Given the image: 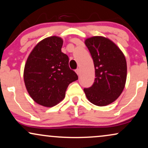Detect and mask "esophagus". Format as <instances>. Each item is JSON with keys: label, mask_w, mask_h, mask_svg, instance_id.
<instances>
[{"label": "esophagus", "mask_w": 148, "mask_h": 148, "mask_svg": "<svg viewBox=\"0 0 148 148\" xmlns=\"http://www.w3.org/2000/svg\"><path fill=\"white\" fill-rule=\"evenodd\" d=\"M75 72H76V74H78V75H79V74H80V70H79V69H76Z\"/></svg>", "instance_id": "obj_1"}]
</instances>
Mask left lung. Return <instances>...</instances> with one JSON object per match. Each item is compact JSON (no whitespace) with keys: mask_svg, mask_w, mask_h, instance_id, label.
<instances>
[{"mask_svg":"<svg viewBox=\"0 0 148 148\" xmlns=\"http://www.w3.org/2000/svg\"><path fill=\"white\" fill-rule=\"evenodd\" d=\"M85 44L90 52L95 68L94 83L84 89L88 100L104 106L115 101L124 90L127 77L125 56L118 46L103 36L87 38Z\"/></svg>","mask_w":148,"mask_h":148,"instance_id":"1","label":"left lung"}]
</instances>
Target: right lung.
Returning <instances> with one entry per match:
<instances>
[{
  "label": "right lung",
  "instance_id": "obj_1",
  "mask_svg": "<svg viewBox=\"0 0 148 148\" xmlns=\"http://www.w3.org/2000/svg\"><path fill=\"white\" fill-rule=\"evenodd\" d=\"M60 37H46L29 54L24 69V81L29 96L40 105L52 107L63 100L71 83L78 80L69 67L68 55L61 52Z\"/></svg>",
  "mask_w": 148,
  "mask_h": 148
}]
</instances>
